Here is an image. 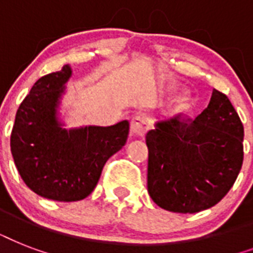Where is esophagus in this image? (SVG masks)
<instances>
[{"label": "esophagus", "instance_id": "34e87169", "mask_svg": "<svg viewBox=\"0 0 253 253\" xmlns=\"http://www.w3.org/2000/svg\"><path fill=\"white\" fill-rule=\"evenodd\" d=\"M148 128H150V123L146 117L135 115L134 118L131 119V134L134 136H144Z\"/></svg>", "mask_w": 253, "mask_h": 253}]
</instances>
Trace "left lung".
<instances>
[{
  "instance_id": "left-lung-1",
  "label": "left lung",
  "mask_w": 253,
  "mask_h": 253,
  "mask_svg": "<svg viewBox=\"0 0 253 253\" xmlns=\"http://www.w3.org/2000/svg\"><path fill=\"white\" fill-rule=\"evenodd\" d=\"M244 128L227 95L212 90L194 119H162L147 132V188L164 210L193 214L216 205L243 164Z\"/></svg>"
}]
</instances>
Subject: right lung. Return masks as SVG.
Instances as JSON below:
<instances>
[{"label":"right lung","mask_w":253,"mask_h":253,"mask_svg":"<svg viewBox=\"0 0 253 253\" xmlns=\"http://www.w3.org/2000/svg\"><path fill=\"white\" fill-rule=\"evenodd\" d=\"M72 68L41 77L15 115L10 148L22 180L38 196L60 202L86 198L105 163L127 142L130 123L65 128L59 118Z\"/></svg>","instance_id":"add662e5"}]
</instances>
